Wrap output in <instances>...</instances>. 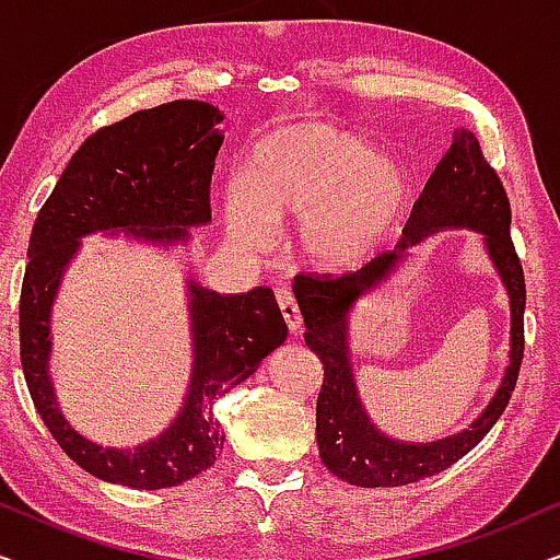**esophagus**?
<instances>
[{"label": "esophagus", "mask_w": 560, "mask_h": 560, "mask_svg": "<svg viewBox=\"0 0 560 560\" xmlns=\"http://www.w3.org/2000/svg\"><path fill=\"white\" fill-rule=\"evenodd\" d=\"M276 300H279V310H281V315H284L289 330L300 332V328H302V315H300V307H296L294 294L289 292V289H279V294H276Z\"/></svg>", "instance_id": "34e87169"}]
</instances>
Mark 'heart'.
I'll list each match as a JSON object with an SVG mask.
<instances>
[{"label":"heart","mask_w":560,"mask_h":560,"mask_svg":"<svg viewBox=\"0 0 560 560\" xmlns=\"http://www.w3.org/2000/svg\"><path fill=\"white\" fill-rule=\"evenodd\" d=\"M406 178L364 139L328 124H296L256 147L228 201L240 243H266L271 224L302 219L296 243L323 271L364 264L390 235Z\"/></svg>","instance_id":"heart-1"}]
</instances>
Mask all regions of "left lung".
I'll list each match as a JSON object with an SVG mask.
<instances>
[{
  "label": "left lung",
  "mask_w": 560,
  "mask_h": 560,
  "mask_svg": "<svg viewBox=\"0 0 560 560\" xmlns=\"http://www.w3.org/2000/svg\"><path fill=\"white\" fill-rule=\"evenodd\" d=\"M512 207L504 183L488 165L478 139L459 129L450 150L436 162L421 196L416 198L400 243L382 250L359 271L349 273H300L294 296L304 317V343L323 362V387L317 393V447L332 476L351 486H408L447 470L465 457L491 431L504 413L520 377L525 353V273L516 256L512 232ZM442 226H470L485 232L487 246L505 279L513 304V364L492 406L470 430L429 445H406L387 440L365 419L352 385L348 362V310L364 291L378 283L401 257V250Z\"/></svg>",
  "instance_id": "obj_1"
}]
</instances>
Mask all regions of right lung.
<instances>
[{
    "mask_svg": "<svg viewBox=\"0 0 560 560\" xmlns=\"http://www.w3.org/2000/svg\"><path fill=\"white\" fill-rule=\"evenodd\" d=\"M222 113L201 101H173L131 113L82 141L33 224L20 292V359L35 410L69 457L108 483L158 491L217 463L224 447L214 400L258 370L287 341V323L268 287L217 294L190 281L194 377L173 427L133 450H105L69 427L48 380V315L63 266L82 235L129 230L152 243L188 240L211 222V173L224 137Z\"/></svg>",
    "mask_w": 560,
    "mask_h": 560,
    "instance_id": "1",
    "label": "right lung"
}]
</instances>
